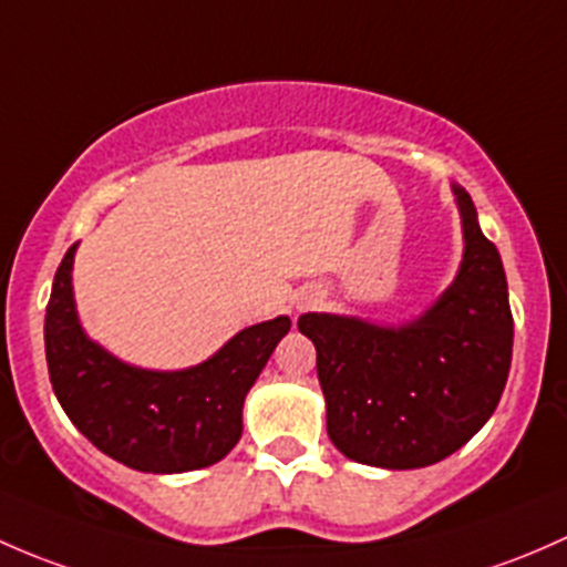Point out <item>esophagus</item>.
Masks as SVG:
<instances>
[{"mask_svg": "<svg viewBox=\"0 0 567 567\" xmlns=\"http://www.w3.org/2000/svg\"><path fill=\"white\" fill-rule=\"evenodd\" d=\"M317 302H319V295H313V291H311V295H306V297H302L300 308H306V306H317Z\"/></svg>", "mask_w": 567, "mask_h": 567, "instance_id": "1", "label": "esophagus"}]
</instances>
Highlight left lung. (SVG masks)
Returning a JSON list of instances; mask_svg holds the SVG:
<instances>
[{
  "label": "left lung",
  "instance_id": "left-lung-1",
  "mask_svg": "<svg viewBox=\"0 0 567 567\" xmlns=\"http://www.w3.org/2000/svg\"><path fill=\"white\" fill-rule=\"evenodd\" d=\"M456 196L464 256L453 284L420 317L373 324L341 313H302L332 445L358 464L420 470L456 453L499 404L513 358V317L499 250L477 209Z\"/></svg>",
  "mask_w": 567,
  "mask_h": 567
}]
</instances>
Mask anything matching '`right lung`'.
Wrapping results in <instances>:
<instances>
[{"mask_svg": "<svg viewBox=\"0 0 567 567\" xmlns=\"http://www.w3.org/2000/svg\"><path fill=\"white\" fill-rule=\"evenodd\" d=\"M75 245L45 306V363L75 429L120 464L153 475L218 464L243 436V404L291 319L250 324L204 363L153 371L92 341L73 297Z\"/></svg>", "mask_w": 567, "mask_h": 567, "instance_id": "obj_1", "label": "right lung"}]
</instances>
